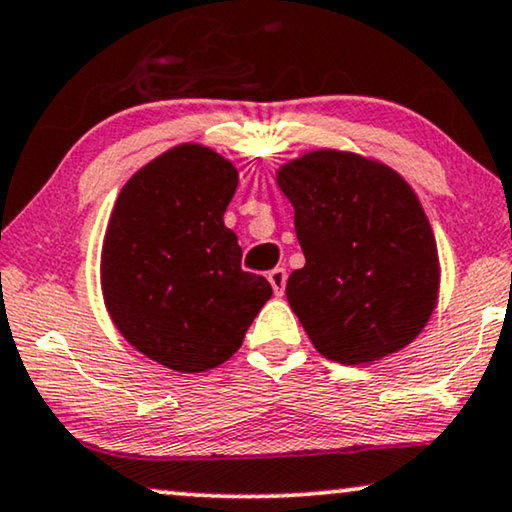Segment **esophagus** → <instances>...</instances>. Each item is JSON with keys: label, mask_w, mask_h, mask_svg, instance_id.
<instances>
[{"label": "esophagus", "mask_w": 512, "mask_h": 512, "mask_svg": "<svg viewBox=\"0 0 512 512\" xmlns=\"http://www.w3.org/2000/svg\"><path fill=\"white\" fill-rule=\"evenodd\" d=\"M269 283L273 287V292H276V297H280V294L285 292V283H287V271L285 269H273L269 271Z\"/></svg>", "instance_id": "1"}]
</instances>
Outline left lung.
Returning a JSON list of instances; mask_svg holds the SVG:
<instances>
[{
  "instance_id": "8db88e82",
  "label": "left lung",
  "mask_w": 512,
  "mask_h": 512,
  "mask_svg": "<svg viewBox=\"0 0 512 512\" xmlns=\"http://www.w3.org/2000/svg\"><path fill=\"white\" fill-rule=\"evenodd\" d=\"M306 264L287 301L320 355L369 364L413 341L438 297V250L415 192L385 164L315 150L278 171Z\"/></svg>"
}]
</instances>
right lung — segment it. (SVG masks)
Instances as JSON below:
<instances>
[{
  "instance_id": "1",
  "label": "right lung",
  "mask_w": 512,
  "mask_h": 512,
  "mask_svg": "<svg viewBox=\"0 0 512 512\" xmlns=\"http://www.w3.org/2000/svg\"><path fill=\"white\" fill-rule=\"evenodd\" d=\"M236 183L232 162L183 143L129 178L106 227L111 320L136 350L178 373L227 362L273 294L264 276L241 269L239 239L222 220Z\"/></svg>"
}]
</instances>
